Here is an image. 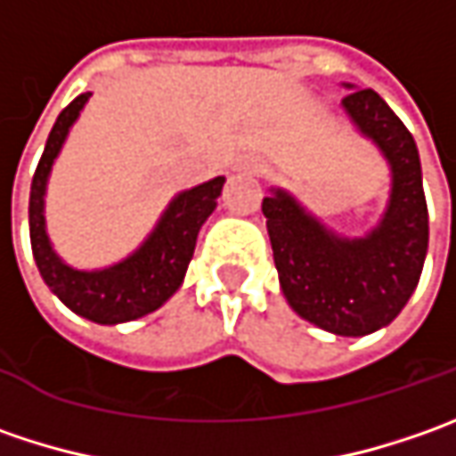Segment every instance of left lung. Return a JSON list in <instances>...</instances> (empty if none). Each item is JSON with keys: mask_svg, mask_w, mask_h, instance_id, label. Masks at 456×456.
<instances>
[{"mask_svg": "<svg viewBox=\"0 0 456 456\" xmlns=\"http://www.w3.org/2000/svg\"><path fill=\"white\" fill-rule=\"evenodd\" d=\"M342 109L391 165V198L378 228L365 238L335 236L284 190H272L261 210L291 309L327 332L360 338L394 322L416 289L429 210L416 142L391 106L373 88H358Z\"/></svg>", "mask_w": 456, "mask_h": 456, "instance_id": "8db88e82", "label": "left lung"}]
</instances>
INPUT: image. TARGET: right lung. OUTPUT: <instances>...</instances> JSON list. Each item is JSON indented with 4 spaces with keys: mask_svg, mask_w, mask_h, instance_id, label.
Wrapping results in <instances>:
<instances>
[{
    "mask_svg": "<svg viewBox=\"0 0 456 456\" xmlns=\"http://www.w3.org/2000/svg\"><path fill=\"white\" fill-rule=\"evenodd\" d=\"M91 94L73 98L58 116L47 136L40 165L29 187V240L32 256L45 284L76 314L98 324H118L139 320L165 305L180 289L187 264L195 251L202 223L216 210L225 177H216L192 190L180 192L169 202L150 238L129 258L109 269L78 272L62 264L45 233V184L65 136L83 111Z\"/></svg>",
    "mask_w": 456,
    "mask_h": 456,
    "instance_id": "obj_1",
    "label": "right lung"
}]
</instances>
